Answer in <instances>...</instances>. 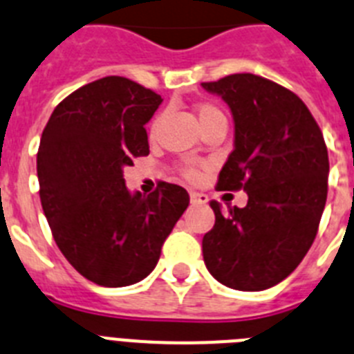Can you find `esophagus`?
I'll return each instance as SVG.
<instances>
[{
	"mask_svg": "<svg viewBox=\"0 0 354 354\" xmlns=\"http://www.w3.org/2000/svg\"><path fill=\"white\" fill-rule=\"evenodd\" d=\"M190 201L192 203H198V205H205L208 201V198L201 192H190Z\"/></svg>",
	"mask_w": 354,
	"mask_h": 354,
	"instance_id": "1",
	"label": "esophagus"
}]
</instances>
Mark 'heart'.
Instances as JSON below:
<instances>
[{
  "mask_svg": "<svg viewBox=\"0 0 354 354\" xmlns=\"http://www.w3.org/2000/svg\"><path fill=\"white\" fill-rule=\"evenodd\" d=\"M196 113H198L199 124H201L203 130H207V128H210V126L214 124H219V122H224V124H226V115L223 113V110L212 103H199L198 106H196ZM160 119H162V115H158V118L153 121L151 135L155 133L156 128H158ZM183 176H185L187 180H198L199 169L196 167V165H187V167H183Z\"/></svg>",
  "mask_w": 354,
  "mask_h": 354,
  "instance_id": "b5f03b06",
  "label": "heart"
}]
</instances>
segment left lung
I'll return each mask as SVG.
<instances>
[{
  "mask_svg": "<svg viewBox=\"0 0 354 354\" xmlns=\"http://www.w3.org/2000/svg\"><path fill=\"white\" fill-rule=\"evenodd\" d=\"M201 85L228 103L235 122L217 189L248 192L244 208L210 201L205 266L226 287L266 290L299 266L317 235L330 173L324 137L306 104L270 80L241 73Z\"/></svg>",
  "mask_w": 354,
  "mask_h": 354,
  "instance_id": "8db88e82",
  "label": "left lung"
}]
</instances>
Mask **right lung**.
I'll return each instance as SVG.
<instances>
[{
  "mask_svg": "<svg viewBox=\"0 0 354 354\" xmlns=\"http://www.w3.org/2000/svg\"><path fill=\"white\" fill-rule=\"evenodd\" d=\"M160 103L151 88L106 76L60 101L42 131V210L67 262L101 287L146 278L189 207L187 190L174 183L160 181L149 196L124 185V167L149 155L144 126Z\"/></svg>",
  "mask_w": 354,
  "mask_h": 354,
  "instance_id": "right-lung-1",
  "label": "right lung"
}]
</instances>
